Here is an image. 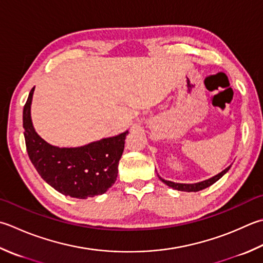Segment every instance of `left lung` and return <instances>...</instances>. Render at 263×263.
<instances>
[{"mask_svg": "<svg viewBox=\"0 0 263 263\" xmlns=\"http://www.w3.org/2000/svg\"><path fill=\"white\" fill-rule=\"evenodd\" d=\"M230 166H228L227 168H224L222 172H220L219 174H217V176H214V177L210 178L208 180H204V181L197 182V183H177V182L168 181V180H164L159 176H158V178L161 179L164 183L167 184L168 187H171L173 189H177V190H180V192H188V193H190V192H199V190L208 188L210 186H212L214 182H217L220 178H222L223 174H226V173L229 171Z\"/></svg>", "mask_w": 263, "mask_h": 263, "instance_id": "left-lung-1", "label": "left lung"}]
</instances>
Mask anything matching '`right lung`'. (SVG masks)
Returning <instances> with one entry per match:
<instances>
[{
	"label": "right lung",
	"instance_id": "add662e5",
	"mask_svg": "<svg viewBox=\"0 0 263 263\" xmlns=\"http://www.w3.org/2000/svg\"><path fill=\"white\" fill-rule=\"evenodd\" d=\"M34 89L23 111V126L30 162L46 183L66 196L85 199L106 193L115 183L127 131L75 148H59L43 140L30 118Z\"/></svg>",
	"mask_w": 263,
	"mask_h": 263
}]
</instances>
